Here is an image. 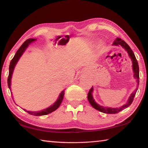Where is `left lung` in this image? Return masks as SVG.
Instances as JSON below:
<instances>
[{
	"label": "left lung",
	"mask_w": 148,
	"mask_h": 148,
	"mask_svg": "<svg viewBox=\"0 0 148 148\" xmlns=\"http://www.w3.org/2000/svg\"><path fill=\"white\" fill-rule=\"evenodd\" d=\"M113 46H121L123 48H124L126 51H127V53L129 54V56L131 58L132 62V71H133V73H134V77L136 79L137 82V86L136 89L132 92L131 95H130L129 98L128 99V101H127V103L123 105L122 106L119 107V108H109V107H104L102 106H101L99 104H97L96 102L95 101V100L93 99V97H92V92H93V87H91V89L89 90V91L88 92V95H87V99L89 102V103L91 104V106L94 108L95 109H96L99 111L103 112V113L105 114H117L118 112H121V110H124L126 108L129 107L130 105L132 104V101H133L134 97L136 95V92L137 91L138 87V85H139V66H138V64L137 60L135 57L134 54L132 51V50L131 49V47L129 46V45L127 44L126 42L125 41L122 40L121 38H117L116 40L114 42V43L112 44Z\"/></svg>",
	"instance_id": "1"
}]
</instances>
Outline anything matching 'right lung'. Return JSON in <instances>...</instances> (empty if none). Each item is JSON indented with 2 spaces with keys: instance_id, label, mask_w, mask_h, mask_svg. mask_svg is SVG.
<instances>
[{
  "instance_id": "1",
  "label": "right lung",
  "mask_w": 148,
  "mask_h": 148,
  "mask_svg": "<svg viewBox=\"0 0 148 148\" xmlns=\"http://www.w3.org/2000/svg\"><path fill=\"white\" fill-rule=\"evenodd\" d=\"M35 40H36V39L30 38V39L27 40L21 45V47L19 48V49L17 50L16 54H15L14 58L12 59L10 64V66H9V75H8V87L10 91H11V80H12V74H13V72H14L15 66H16L17 62H18V61L20 59V57H21L22 55L23 54V53L26 50V49L28 47V46L32 43V42H34ZM64 95V90H63V91H62L61 93H60L58 99H57V101L54 102L53 105H51V106H50L49 107L47 108H46V109L40 110V111L32 112V111H28V110H26L25 109H23V110L25 112H27V113H29L31 115H32V116H45V115H47V114L51 113V112H53V111H55V110H56L57 108H58L62 101Z\"/></svg>"
}]
</instances>
